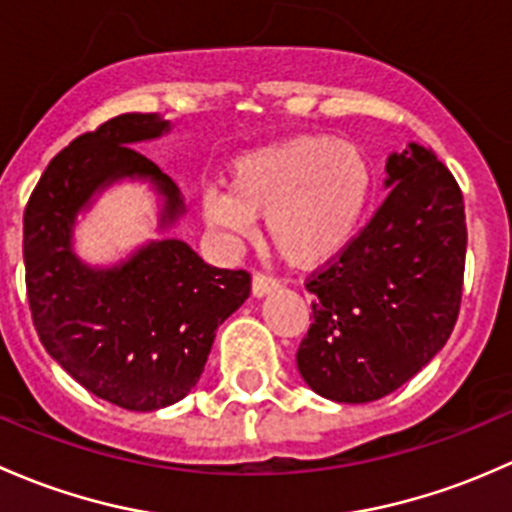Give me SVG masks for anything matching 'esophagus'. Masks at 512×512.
<instances>
[{
	"label": "esophagus",
	"mask_w": 512,
	"mask_h": 512,
	"mask_svg": "<svg viewBox=\"0 0 512 512\" xmlns=\"http://www.w3.org/2000/svg\"><path fill=\"white\" fill-rule=\"evenodd\" d=\"M278 288V281L271 276H263V273H256L254 281H251V293H254V298H263V295L273 293Z\"/></svg>",
	"instance_id": "34e87169"
}]
</instances>
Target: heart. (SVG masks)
Returning <instances> with one entry per match:
<instances>
[{
    "instance_id": "b5f03b06",
    "label": "heart",
    "mask_w": 512,
    "mask_h": 512,
    "mask_svg": "<svg viewBox=\"0 0 512 512\" xmlns=\"http://www.w3.org/2000/svg\"><path fill=\"white\" fill-rule=\"evenodd\" d=\"M226 187L202 194L209 229L224 241L251 234L266 214V236L293 266H318L340 254L360 229L372 194V170L352 142L295 135L236 157Z\"/></svg>"
}]
</instances>
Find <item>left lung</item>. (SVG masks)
<instances>
[{
    "instance_id": "obj_1",
    "label": "left lung",
    "mask_w": 512,
    "mask_h": 512,
    "mask_svg": "<svg viewBox=\"0 0 512 512\" xmlns=\"http://www.w3.org/2000/svg\"><path fill=\"white\" fill-rule=\"evenodd\" d=\"M387 199L357 239L308 283L313 318L298 372L342 404L382 399L446 345L461 308L466 214L451 172L409 142L384 165Z\"/></svg>"
}]
</instances>
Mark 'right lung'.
<instances>
[{"label": "right lung", "mask_w": 512, "mask_h": 512, "mask_svg": "<svg viewBox=\"0 0 512 512\" xmlns=\"http://www.w3.org/2000/svg\"><path fill=\"white\" fill-rule=\"evenodd\" d=\"M170 130L160 113H125L81 135L49 162L24 212L26 291L46 352L81 387L130 412L187 397L219 325L251 293L249 273L209 266L167 236L187 214L184 197L133 147ZM123 181L156 194L158 236L113 264L83 262L75 226Z\"/></svg>", "instance_id": "right-lung-1"}]
</instances>
